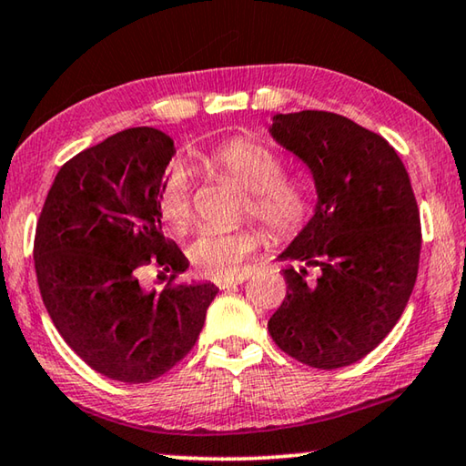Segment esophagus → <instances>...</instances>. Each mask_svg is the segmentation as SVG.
<instances>
[{
  "label": "esophagus",
  "instance_id": "34e87169",
  "mask_svg": "<svg viewBox=\"0 0 466 466\" xmlns=\"http://www.w3.org/2000/svg\"><path fill=\"white\" fill-rule=\"evenodd\" d=\"M248 275L247 273H238V275H232V278H224V279H216V286L219 289H230V288H236L240 286V283L247 281Z\"/></svg>",
  "mask_w": 466,
  "mask_h": 466
}]
</instances>
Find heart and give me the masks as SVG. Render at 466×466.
I'll list each match as a JSON object with an SVG mask.
<instances>
[{
    "mask_svg": "<svg viewBox=\"0 0 466 466\" xmlns=\"http://www.w3.org/2000/svg\"><path fill=\"white\" fill-rule=\"evenodd\" d=\"M209 170L230 177L250 193L248 209L275 238L298 234L312 214L310 195L298 180L283 177L281 157L263 144L248 137H230L201 156ZM157 214L175 230H185L191 222L188 175L180 164H172L157 191ZM261 236L255 228L218 230L203 228L188 247L195 269L214 279L232 278L240 263L258 247Z\"/></svg>",
    "mask_w": 466,
    "mask_h": 466,
    "instance_id": "1",
    "label": "heart"
}]
</instances>
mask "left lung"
<instances>
[{"label": "left lung", "mask_w": 466, "mask_h": 466, "mask_svg": "<svg viewBox=\"0 0 466 466\" xmlns=\"http://www.w3.org/2000/svg\"><path fill=\"white\" fill-rule=\"evenodd\" d=\"M269 136L310 170L317 205L289 247L273 341L319 370L368 356L403 314L421 250L411 180L384 137L325 110L273 115ZM317 266V282L308 269Z\"/></svg>", "instance_id": "1"}]
</instances>
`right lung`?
<instances>
[{
    "label": "right lung",
    "mask_w": 466,
    "mask_h": 466,
    "mask_svg": "<svg viewBox=\"0 0 466 466\" xmlns=\"http://www.w3.org/2000/svg\"><path fill=\"white\" fill-rule=\"evenodd\" d=\"M177 154L154 127L115 133L63 164L46 195L35 236L38 288L53 325L92 370L144 384L167 374L199 337L218 288L209 281L164 289L139 273L188 269L164 238L157 191Z\"/></svg>",
    "instance_id": "add662e5"
}]
</instances>
